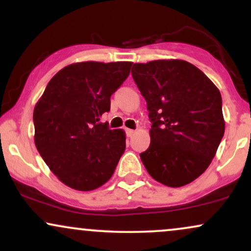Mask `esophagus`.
Listing matches in <instances>:
<instances>
[{
	"instance_id": "1",
	"label": "esophagus",
	"mask_w": 251,
	"mask_h": 251,
	"mask_svg": "<svg viewBox=\"0 0 251 251\" xmlns=\"http://www.w3.org/2000/svg\"><path fill=\"white\" fill-rule=\"evenodd\" d=\"M134 129H131V128H126V134H127V137H132V135L134 134Z\"/></svg>"
}]
</instances>
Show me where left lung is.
Wrapping results in <instances>:
<instances>
[{
  "label": "left lung",
  "instance_id": "8db88e82",
  "mask_svg": "<svg viewBox=\"0 0 251 251\" xmlns=\"http://www.w3.org/2000/svg\"><path fill=\"white\" fill-rule=\"evenodd\" d=\"M132 76L148 103L151 144L140 159L152 178L179 188L208 169L226 123L218 88L184 60L134 63Z\"/></svg>",
  "mask_w": 251,
  "mask_h": 251
}]
</instances>
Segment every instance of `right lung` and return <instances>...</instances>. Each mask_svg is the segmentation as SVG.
<instances>
[{
	"mask_svg": "<svg viewBox=\"0 0 251 251\" xmlns=\"http://www.w3.org/2000/svg\"><path fill=\"white\" fill-rule=\"evenodd\" d=\"M132 62L72 63L51 77L34 108L35 145L50 171L70 188L98 189L126 148L123 129L100 118L127 79Z\"/></svg>",
	"mask_w": 251,
	"mask_h": 251,
	"instance_id": "obj_1",
	"label": "right lung"
}]
</instances>
